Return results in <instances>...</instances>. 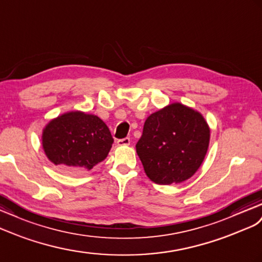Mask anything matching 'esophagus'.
<instances>
[{"instance_id":"esophagus-1","label":"esophagus","mask_w":262,"mask_h":262,"mask_svg":"<svg viewBox=\"0 0 262 262\" xmlns=\"http://www.w3.org/2000/svg\"><path fill=\"white\" fill-rule=\"evenodd\" d=\"M129 144H130V139L128 137L117 140V146H128Z\"/></svg>"}]
</instances>
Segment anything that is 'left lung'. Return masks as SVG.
<instances>
[{
    "instance_id": "left-lung-1",
    "label": "left lung",
    "mask_w": 262,
    "mask_h": 262,
    "mask_svg": "<svg viewBox=\"0 0 262 262\" xmlns=\"http://www.w3.org/2000/svg\"><path fill=\"white\" fill-rule=\"evenodd\" d=\"M209 139L210 129L204 116L173 103L147 117L136 151L151 182L179 184L203 164Z\"/></svg>"
}]
</instances>
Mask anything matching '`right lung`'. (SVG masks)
I'll return each mask as SVG.
<instances>
[{
  "label": "right lung",
  "mask_w": 262,
  "mask_h": 262,
  "mask_svg": "<svg viewBox=\"0 0 262 262\" xmlns=\"http://www.w3.org/2000/svg\"><path fill=\"white\" fill-rule=\"evenodd\" d=\"M114 139L102 119L79 111L65 113L45 126L42 145L53 164L73 171L91 170L108 155Z\"/></svg>",
  "instance_id": "right-lung-1"
}]
</instances>
